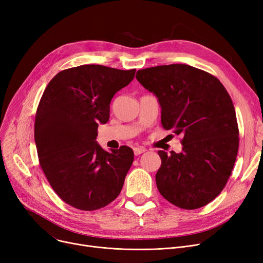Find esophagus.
<instances>
[{
    "mask_svg": "<svg viewBox=\"0 0 263 263\" xmlns=\"http://www.w3.org/2000/svg\"><path fill=\"white\" fill-rule=\"evenodd\" d=\"M133 151H134V155H135V156H140V155L146 153L147 150H146L145 148H143V147H136V148L133 149Z\"/></svg>",
    "mask_w": 263,
    "mask_h": 263,
    "instance_id": "34e87169",
    "label": "esophagus"
}]
</instances>
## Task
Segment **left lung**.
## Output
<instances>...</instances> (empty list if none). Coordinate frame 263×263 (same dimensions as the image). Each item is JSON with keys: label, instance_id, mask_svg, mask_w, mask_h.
<instances>
[{"label": "left lung", "instance_id": "8db88e82", "mask_svg": "<svg viewBox=\"0 0 263 263\" xmlns=\"http://www.w3.org/2000/svg\"><path fill=\"white\" fill-rule=\"evenodd\" d=\"M136 79L157 96L163 128L182 136V153L158 151L159 192L181 209L201 208L223 191L238 155L239 128L229 93L217 78L184 64L141 69Z\"/></svg>", "mask_w": 263, "mask_h": 263}]
</instances>
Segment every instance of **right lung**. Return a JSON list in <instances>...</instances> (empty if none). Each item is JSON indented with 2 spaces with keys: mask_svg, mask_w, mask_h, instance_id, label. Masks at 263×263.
Segmentation results:
<instances>
[{
  "mask_svg": "<svg viewBox=\"0 0 263 263\" xmlns=\"http://www.w3.org/2000/svg\"><path fill=\"white\" fill-rule=\"evenodd\" d=\"M135 71L102 65L65 69L39 101L34 135L40 167L59 197L76 209H101L122 189L133 150L121 146L107 153L96 139L99 123L108 121L110 100Z\"/></svg>",
  "mask_w": 263,
  "mask_h": 263,
  "instance_id": "1",
  "label": "right lung"
}]
</instances>
